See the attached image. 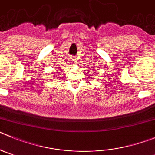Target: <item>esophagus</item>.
<instances>
[{
  "mask_svg": "<svg viewBox=\"0 0 155 155\" xmlns=\"http://www.w3.org/2000/svg\"><path fill=\"white\" fill-rule=\"evenodd\" d=\"M71 60H72V63H75V58L74 57H71Z\"/></svg>",
  "mask_w": 155,
  "mask_h": 155,
  "instance_id": "esophagus-1",
  "label": "esophagus"
}]
</instances>
